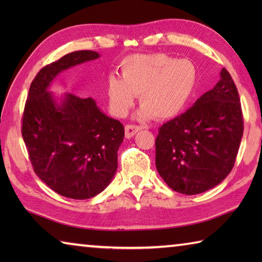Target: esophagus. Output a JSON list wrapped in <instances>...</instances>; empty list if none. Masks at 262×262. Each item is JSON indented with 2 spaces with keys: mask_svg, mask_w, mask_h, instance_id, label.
Masks as SVG:
<instances>
[{
  "mask_svg": "<svg viewBox=\"0 0 262 262\" xmlns=\"http://www.w3.org/2000/svg\"><path fill=\"white\" fill-rule=\"evenodd\" d=\"M142 127L135 126V125H126L125 132H126V137L127 139H130V137L134 136L137 132L141 130Z\"/></svg>",
  "mask_w": 262,
  "mask_h": 262,
  "instance_id": "1",
  "label": "esophagus"
}]
</instances>
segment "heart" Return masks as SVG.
I'll use <instances>...</instances> for the list:
<instances>
[{
    "label": "heart",
    "instance_id": "1",
    "mask_svg": "<svg viewBox=\"0 0 262 262\" xmlns=\"http://www.w3.org/2000/svg\"><path fill=\"white\" fill-rule=\"evenodd\" d=\"M120 75L121 78H108L110 108L117 117H125L140 95L142 106L137 118L141 120L177 117L188 104L198 81L192 61L163 53L126 57Z\"/></svg>",
    "mask_w": 262,
    "mask_h": 262
}]
</instances>
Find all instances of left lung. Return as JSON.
<instances>
[{
  "mask_svg": "<svg viewBox=\"0 0 262 262\" xmlns=\"http://www.w3.org/2000/svg\"><path fill=\"white\" fill-rule=\"evenodd\" d=\"M241 99L225 68L211 90L159 128L156 167L176 192L200 194L231 172L243 137Z\"/></svg>",
  "mask_w": 262,
  "mask_h": 262,
  "instance_id": "left-lung-1",
  "label": "left lung"
}]
</instances>
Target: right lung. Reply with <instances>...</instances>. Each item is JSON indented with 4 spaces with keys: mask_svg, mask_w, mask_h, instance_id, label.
Masks as SVG:
<instances>
[{
    "mask_svg": "<svg viewBox=\"0 0 262 262\" xmlns=\"http://www.w3.org/2000/svg\"><path fill=\"white\" fill-rule=\"evenodd\" d=\"M99 56L77 51L43 67L31 83L23 113L21 135L35 174L75 200L94 198L107 187L118 168L125 128L90 97L66 94L57 101L48 88L61 72Z\"/></svg>",
    "mask_w": 262,
    "mask_h": 262,
    "instance_id": "add662e5",
    "label": "right lung"
}]
</instances>
